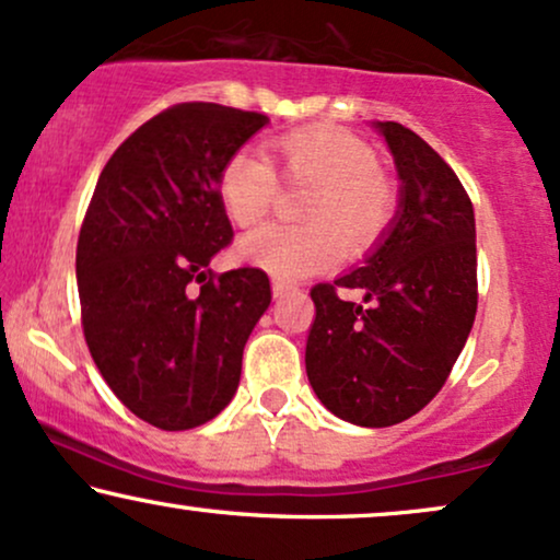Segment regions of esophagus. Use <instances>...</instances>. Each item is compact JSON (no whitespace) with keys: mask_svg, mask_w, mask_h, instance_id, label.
<instances>
[{"mask_svg":"<svg viewBox=\"0 0 560 560\" xmlns=\"http://www.w3.org/2000/svg\"><path fill=\"white\" fill-rule=\"evenodd\" d=\"M292 284H289V281H284V279H273V298H284L287 292H292Z\"/></svg>","mask_w":560,"mask_h":560,"instance_id":"1","label":"esophagus"}]
</instances>
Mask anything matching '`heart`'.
<instances>
[{
	"label": "heart",
	"instance_id": "b5f03b06",
	"mask_svg": "<svg viewBox=\"0 0 560 560\" xmlns=\"http://www.w3.org/2000/svg\"><path fill=\"white\" fill-rule=\"evenodd\" d=\"M271 148L284 179L310 185L298 206L300 224L250 234L240 245L242 258L281 279H300L326 268L341 250L349 258L368 253L388 232L399 187L365 140L320 125L279 135ZM215 190L232 224L253 229L271 213L279 174L266 153L242 145L221 164Z\"/></svg>",
	"mask_w": 560,
	"mask_h": 560
}]
</instances>
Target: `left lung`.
<instances>
[{
  "mask_svg": "<svg viewBox=\"0 0 560 560\" xmlns=\"http://www.w3.org/2000/svg\"><path fill=\"white\" fill-rule=\"evenodd\" d=\"M378 127L401 177V211L365 266L310 289L305 347L318 399L362 428L396 425L433 401L477 313L472 200L420 135ZM339 288H362L366 307L341 301Z\"/></svg>",
  "mask_w": 560,
  "mask_h": 560,
  "instance_id": "1",
  "label": "left lung"
}]
</instances>
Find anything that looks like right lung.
Instances as JSON below:
<instances>
[{"mask_svg": "<svg viewBox=\"0 0 560 560\" xmlns=\"http://www.w3.org/2000/svg\"><path fill=\"white\" fill-rule=\"evenodd\" d=\"M266 122L203 101L170 106L112 153L88 203L75 255L85 345L153 428H198L232 401L242 349L271 305L262 268H208L234 237L215 177Z\"/></svg>", "mask_w": 560, "mask_h": 560, "instance_id": "1", "label": "right lung"}]
</instances>
